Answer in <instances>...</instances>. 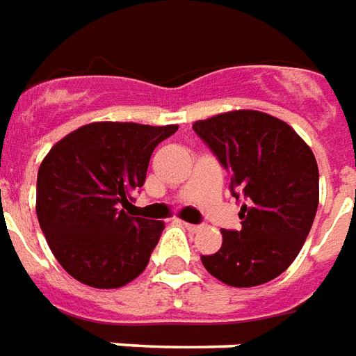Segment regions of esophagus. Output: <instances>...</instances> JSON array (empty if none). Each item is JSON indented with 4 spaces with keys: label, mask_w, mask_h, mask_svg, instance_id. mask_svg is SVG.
<instances>
[{
    "label": "esophagus",
    "mask_w": 356,
    "mask_h": 356,
    "mask_svg": "<svg viewBox=\"0 0 356 356\" xmlns=\"http://www.w3.org/2000/svg\"><path fill=\"white\" fill-rule=\"evenodd\" d=\"M181 225L185 226L186 230H191V232H198L200 228H202V225H192V222H185V220H181Z\"/></svg>",
    "instance_id": "obj_1"
}]
</instances>
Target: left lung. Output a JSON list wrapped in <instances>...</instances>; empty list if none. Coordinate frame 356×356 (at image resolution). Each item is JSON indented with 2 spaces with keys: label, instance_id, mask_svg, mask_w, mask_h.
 Returning a JSON list of instances; mask_svg holds the SVG:
<instances>
[{
  "label": "left lung",
  "instance_id": "1",
  "mask_svg": "<svg viewBox=\"0 0 356 356\" xmlns=\"http://www.w3.org/2000/svg\"><path fill=\"white\" fill-rule=\"evenodd\" d=\"M192 128L232 173V196L245 198L241 230H220L222 247L202 264L230 286L272 281L298 257L317 213L313 151L286 122L251 109L220 113Z\"/></svg>",
  "mask_w": 356,
  "mask_h": 356
}]
</instances>
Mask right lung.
I'll return each instance as SVG.
<instances>
[{"label":"right lung","mask_w":356,"mask_h":356,"mask_svg":"<svg viewBox=\"0 0 356 356\" xmlns=\"http://www.w3.org/2000/svg\"><path fill=\"white\" fill-rule=\"evenodd\" d=\"M179 126L92 122L67 134L39 165V226L60 266L94 289H118L143 272L162 220L122 209L141 188L152 151Z\"/></svg>","instance_id":"add662e5"}]
</instances>
